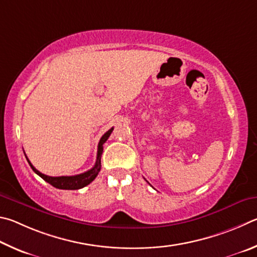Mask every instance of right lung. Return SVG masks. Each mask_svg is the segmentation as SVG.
Here are the masks:
<instances>
[{"instance_id":"obj_1","label":"right lung","mask_w":257,"mask_h":257,"mask_svg":"<svg viewBox=\"0 0 257 257\" xmlns=\"http://www.w3.org/2000/svg\"><path fill=\"white\" fill-rule=\"evenodd\" d=\"M112 130H114V127L108 130V131L101 137L100 141H99L98 151H97V159H96V164H94L93 167L90 170H88V172L79 174V175H74V176H60V177L47 176V175H44L40 172H38V170L36 169L33 165H31V163L29 161L28 157L26 156V154H25V156H26V158H27V160H28L30 167L33 168L34 172L37 174L38 176L42 177L45 182L51 184L52 186L56 187V188H60V190H80V188L89 185V184L97 177L98 173L100 172V168H101V161L100 160H101V155H102V150H103L102 145L107 141V139L109 138V136L112 132Z\"/></svg>"}]
</instances>
